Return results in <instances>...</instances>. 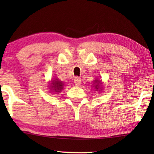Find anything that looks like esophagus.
Segmentation results:
<instances>
[{
    "label": "esophagus",
    "instance_id": "esophagus-1",
    "mask_svg": "<svg viewBox=\"0 0 154 154\" xmlns=\"http://www.w3.org/2000/svg\"><path fill=\"white\" fill-rule=\"evenodd\" d=\"M81 82H82V80H81V78H79L78 77H76L75 79H74V82H75V84L76 85H79L81 84Z\"/></svg>",
    "mask_w": 154,
    "mask_h": 154
}]
</instances>
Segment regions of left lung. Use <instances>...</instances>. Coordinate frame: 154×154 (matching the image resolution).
Segmentation results:
<instances>
[{
  "mask_svg": "<svg viewBox=\"0 0 154 154\" xmlns=\"http://www.w3.org/2000/svg\"><path fill=\"white\" fill-rule=\"evenodd\" d=\"M95 83H96V85H95V89H96V91H98V90L100 88V84H101V82L99 80H95Z\"/></svg>",
  "mask_w": 154,
  "mask_h": 154,
  "instance_id": "8db88e82",
  "label": "left lung"
}]
</instances>
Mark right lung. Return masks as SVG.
<instances>
[{
  "label": "right lung",
  "mask_w": 154,
  "mask_h": 154,
  "mask_svg": "<svg viewBox=\"0 0 154 154\" xmlns=\"http://www.w3.org/2000/svg\"><path fill=\"white\" fill-rule=\"evenodd\" d=\"M63 84L61 81L59 80V79H56V80L52 81L50 87L51 88V89H52V91L59 93V92L63 89Z\"/></svg>",
  "instance_id": "obj_1"
}]
</instances>
